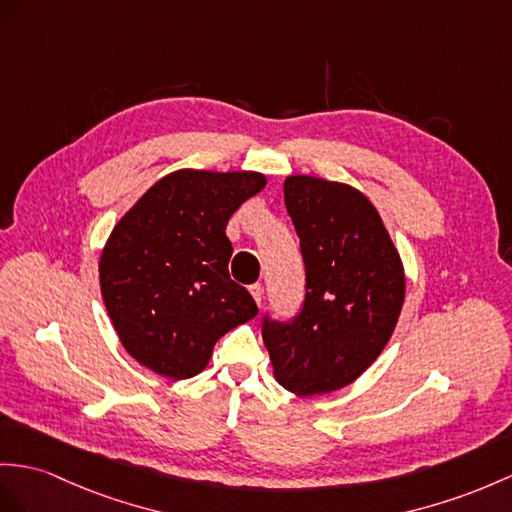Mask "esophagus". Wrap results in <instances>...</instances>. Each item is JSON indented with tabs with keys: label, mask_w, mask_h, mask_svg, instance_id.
Wrapping results in <instances>:
<instances>
[{
	"label": "esophagus",
	"mask_w": 512,
	"mask_h": 512,
	"mask_svg": "<svg viewBox=\"0 0 512 512\" xmlns=\"http://www.w3.org/2000/svg\"><path fill=\"white\" fill-rule=\"evenodd\" d=\"M249 293H252V297L256 299V304L260 306V304H263V284H252V286H249Z\"/></svg>",
	"instance_id": "esophagus-1"
}]
</instances>
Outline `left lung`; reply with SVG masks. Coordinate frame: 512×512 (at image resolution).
<instances>
[{
  "label": "left lung",
  "instance_id": "1",
  "mask_svg": "<svg viewBox=\"0 0 512 512\" xmlns=\"http://www.w3.org/2000/svg\"><path fill=\"white\" fill-rule=\"evenodd\" d=\"M284 202L306 265V299L291 323L265 321L263 341L286 391H339L376 363L406 297L402 256L356 186L297 173Z\"/></svg>",
  "mask_w": 512,
  "mask_h": 512
}]
</instances>
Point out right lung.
I'll return each mask as SVG.
<instances>
[{"label":"right lung","mask_w":512,"mask_h":512,"mask_svg":"<svg viewBox=\"0 0 512 512\" xmlns=\"http://www.w3.org/2000/svg\"><path fill=\"white\" fill-rule=\"evenodd\" d=\"M258 171L178 169L123 215L99 256V289L126 352L162 378L202 373L223 334L258 315L230 280L226 226L265 189Z\"/></svg>","instance_id":"add662e5"}]
</instances>
